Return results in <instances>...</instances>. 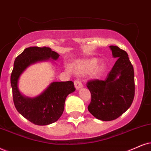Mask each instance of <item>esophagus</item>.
I'll use <instances>...</instances> for the list:
<instances>
[{
	"mask_svg": "<svg viewBox=\"0 0 151 151\" xmlns=\"http://www.w3.org/2000/svg\"><path fill=\"white\" fill-rule=\"evenodd\" d=\"M74 85H75L76 88L77 89V90H78V89L81 88L82 87H83V84H82V83L78 80H76L75 81H74Z\"/></svg>",
	"mask_w": 151,
	"mask_h": 151,
	"instance_id": "esophagus-1",
	"label": "esophagus"
}]
</instances>
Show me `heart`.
I'll return each instance as SVG.
<instances>
[{
	"label": "heart",
	"instance_id": "b5f03b06",
	"mask_svg": "<svg viewBox=\"0 0 151 151\" xmlns=\"http://www.w3.org/2000/svg\"><path fill=\"white\" fill-rule=\"evenodd\" d=\"M98 61L96 59H90L81 61L75 65L74 69L78 73H87L96 68Z\"/></svg>",
	"mask_w": 151,
	"mask_h": 151
}]
</instances>
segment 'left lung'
<instances>
[{
    "label": "left lung",
    "instance_id": "1",
    "mask_svg": "<svg viewBox=\"0 0 151 151\" xmlns=\"http://www.w3.org/2000/svg\"><path fill=\"white\" fill-rule=\"evenodd\" d=\"M113 56L118 58L104 81H89L87 87L91 93L87 109L99 120L111 121L122 115L130 107L134 97L133 66L127 53L118 46L111 45Z\"/></svg>",
    "mask_w": 151,
    "mask_h": 151
}]
</instances>
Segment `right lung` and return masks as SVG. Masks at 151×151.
Wrapping results in <instances>:
<instances>
[{
    "label": "right lung",
    "instance_id": "obj_1",
    "mask_svg": "<svg viewBox=\"0 0 151 151\" xmlns=\"http://www.w3.org/2000/svg\"><path fill=\"white\" fill-rule=\"evenodd\" d=\"M59 55L48 47H29L16 57L10 83L14 106L26 119L37 125H47L59 120L64 110L66 96L76 90L72 81L54 82L35 98L22 95L17 83L22 72L37 61L58 59Z\"/></svg>",
    "mask_w": 151,
    "mask_h": 151
}]
</instances>
